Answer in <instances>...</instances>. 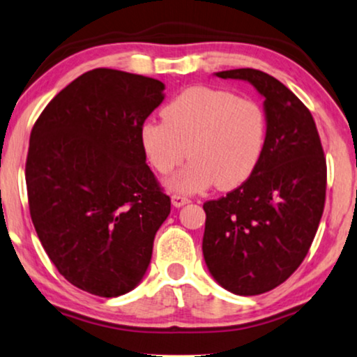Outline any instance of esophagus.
Listing matches in <instances>:
<instances>
[{
    "label": "esophagus",
    "mask_w": 357,
    "mask_h": 357,
    "mask_svg": "<svg viewBox=\"0 0 357 357\" xmlns=\"http://www.w3.org/2000/svg\"><path fill=\"white\" fill-rule=\"evenodd\" d=\"M190 200L187 197H183V195H178V193H175V195H172V205L175 206V208H180V206H183V205H187Z\"/></svg>",
    "instance_id": "34e87169"
}]
</instances>
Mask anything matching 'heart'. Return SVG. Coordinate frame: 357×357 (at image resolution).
Instances as JSON below:
<instances>
[{"label":"heart","mask_w":357,"mask_h":357,"mask_svg":"<svg viewBox=\"0 0 357 357\" xmlns=\"http://www.w3.org/2000/svg\"><path fill=\"white\" fill-rule=\"evenodd\" d=\"M162 119L141 128V147L152 169L167 175L175 192L197 193L216 183L220 190L243 185L261 164L269 137L262 105L233 91L190 86L164 106Z\"/></svg>","instance_id":"b5f03b06"}]
</instances>
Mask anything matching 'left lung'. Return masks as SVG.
<instances>
[{"mask_svg":"<svg viewBox=\"0 0 357 357\" xmlns=\"http://www.w3.org/2000/svg\"><path fill=\"white\" fill-rule=\"evenodd\" d=\"M264 98L269 137L261 164L226 197L205 202L203 257L236 295H259L289 279L307 257L326 198V157L310 109L269 73L236 68Z\"/></svg>","mask_w":357,"mask_h":357,"instance_id":"obj_1","label":"left lung"}]
</instances>
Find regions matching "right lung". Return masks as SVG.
Masks as SVG:
<instances>
[{"instance_id": "obj_1", "label": "right lung", "mask_w": 357, "mask_h": 357, "mask_svg": "<svg viewBox=\"0 0 357 357\" xmlns=\"http://www.w3.org/2000/svg\"><path fill=\"white\" fill-rule=\"evenodd\" d=\"M164 83L113 68L75 78L31 131V220L57 271L98 297L132 290L152 257L170 197L146 164L141 128Z\"/></svg>"}]
</instances>
